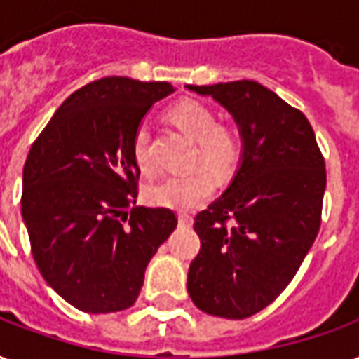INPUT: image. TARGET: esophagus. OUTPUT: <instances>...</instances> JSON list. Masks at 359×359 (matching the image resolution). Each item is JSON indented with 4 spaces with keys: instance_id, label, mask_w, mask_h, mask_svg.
<instances>
[{
    "instance_id": "obj_1",
    "label": "esophagus",
    "mask_w": 359,
    "mask_h": 359,
    "mask_svg": "<svg viewBox=\"0 0 359 359\" xmlns=\"http://www.w3.org/2000/svg\"><path fill=\"white\" fill-rule=\"evenodd\" d=\"M179 224L180 226H190L192 224V217L188 213H179Z\"/></svg>"
}]
</instances>
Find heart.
<instances>
[{"instance_id":"1","label":"heart","mask_w":359,"mask_h":359,"mask_svg":"<svg viewBox=\"0 0 359 359\" xmlns=\"http://www.w3.org/2000/svg\"><path fill=\"white\" fill-rule=\"evenodd\" d=\"M169 118L175 126L196 139L192 163H203L217 175L224 177L232 172L241 158V137L232 126L219 123L217 116L200 100L184 98L169 110ZM131 154L140 171L152 172L156 169L150 131L140 123L131 139ZM205 167H196L188 172L167 175L146 187V200L159 207L177 211H188L211 198L215 190L213 172Z\"/></svg>"}]
</instances>
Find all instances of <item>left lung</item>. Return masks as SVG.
I'll use <instances>...</instances> for the list:
<instances>
[{
	"mask_svg": "<svg viewBox=\"0 0 359 359\" xmlns=\"http://www.w3.org/2000/svg\"><path fill=\"white\" fill-rule=\"evenodd\" d=\"M188 89L219 100L243 140L232 184L194 219L201 247L188 293L207 314L243 320L280 297L314 243L325 159L306 116L264 85L240 79Z\"/></svg>",
	"mask_w": 359,
	"mask_h": 359,
	"instance_id": "left-lung-1",
	"label": "left lung"
}]
</instances>
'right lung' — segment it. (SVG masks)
Wrapping results in <instances>:
<instances>
[{
    "mask_svg": "<svg viewBox=\"0 0 359 359\" xmlns=\"http://www.w3.org/2000/svg\"><path fill=\"white\" fill-rule=\"evenodd\" d=\"M167 81L121 76L74 91L34 140L22 172V219L45 281L81 312L133 306L144 270L177 228L167 207H133L140 169L131 139Z\"/></svg>",
    "mask_w": 359,
    "mask_h": 359,
    "instance_id": "obj_1",
    "label": "right lung"
}]
</instances>
